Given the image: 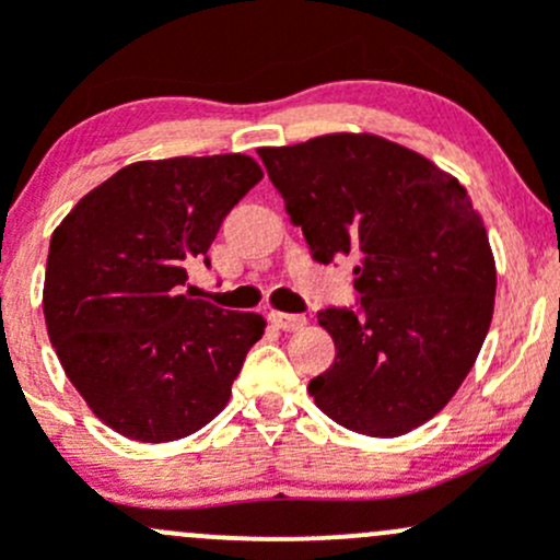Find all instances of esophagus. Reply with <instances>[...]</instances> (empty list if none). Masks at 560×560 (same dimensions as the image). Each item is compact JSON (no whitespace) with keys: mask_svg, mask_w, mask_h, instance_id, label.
Masks as SVG:
<instances>
[{"mask_svg":"<svg viewBox=\"0 0 560 560\" xmlns=\"http://www.w3.org/2000/svg\"><path fill=\"white\" fill-rule=\"evenodd\" d=\"M268 319H270V325L276 327V330H284V332H295V330H301L303 325H306V316H303V314L270 312Z\"/></svg>","mask_w":560,"mask_h":560,"instance_id":"34e87169","label":"esophagus"}]
</instances>
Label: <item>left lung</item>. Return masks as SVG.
I'll list each match as a JSON object with an SVG mask.
<instances>
[{
	"label": "left lung",
	"instance_id": "left-lung-1",
	"mask_svg": "<svg viewBox=\"0 0 560 560\" xmlns=\"http://www.w3.org/2000/svg\"><path fill=\"white\" fill-rule=\"evenodd\" d=\"M316 262L354 259L360 308H322L336 360L308 382L338 425L404 436L450 404L495 303V259L466 186L380 135L259 149Z\"/></svg>",
	"mask_w": 560,
	"mask_h": 560
}]
</instances>
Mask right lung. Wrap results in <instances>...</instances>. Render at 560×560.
I'll use <instances>...</instances> for the list:
<instances>
[{
  "label": "right lung",
  "instance_id": "obj_1",
  "mask_svg": "<svg viewBox=\"0 0 560 560\" xmlns=\"http://www.w3.org/2000/svg\"><path fill=\"white\" fill-rule=\"evenodd\" d=\"M262 178L246 154L135 162L50 235L43 312L67 380L121 436L162 444L228 406L265 319L184 292L224 217Z\"/></svg>",
  "mask_w": 560,
  "mask_h": 560
}]
</instances>
